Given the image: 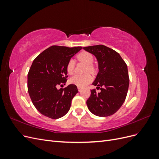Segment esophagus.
<instances>
[{"label":"esophagus","instance_id":"obj_1","mask_svg":"<svg viewBox=\"0 0 159 159\" xmlns=\"http://www.w3.org/2000/svg\"><path fill=\"white\" fill-rule=\"evenodd\" d=\"M78 91H81V90H82V88H80V87H78Z\"/></svg>","mask_w":159,"mask_h":159}]
</instances>
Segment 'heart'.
I'll return each instance as SVG.
<instances>
[{"instance_id": "obj_1", "label": "heart", "mask_w": 159, "mask_h": 159, "mask_svg": "<svg viewBox=\"0 0 159 159\" xmlns=\"http://www.w3.org/2000/svg\"><path fill=\"white\" fill-rule=\"evenodd\" d=\"M77 58L81 62H84V64L88 65L87 71L89 72H93L94 68L92 66L93 63V56L89 52H82L77 56ZM74 66L75 62L74 60H70L66 66V70L68 74L71 75L74 72ZM93 80V77L90 74H87L84 75H74V76L71 77L69 80V82L71 84L75 85L78 87L83 88L86 85L91 83Z\"/></svg>"}]
</instances>
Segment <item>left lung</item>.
<instances>
[{"mask_svg":"<svg viewBox=\"0 0 159 159\" xmlns=\"http://www.w3.org/2000/svg\"><path fill=\"white\" fill-rule=\"evenodd\" d=\"M83 48L94 55L98 60L99 71L92 84L97 86V89L101 88L99 93L91 90L86 102L88 107L97 116H109L117 112L125 100L129 85L127 64L117 52L105 46Z\"/></svg>","mask_w":159,"mask_h":159,"instance_id":"obj_1","label":"left lung"}]
</instances>
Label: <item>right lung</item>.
I'll return each instance as SVG.
<instances>
[{
    "mask_svg": "<svg viewBox=\"0 0 159 159\" xmlns=\"http://www.w3.org/2000/svg\"><path fill=\"white\" fill-rule=\"evenodd\" d=\"M82 47L52 46L33 61L28 74V91L33 105L41 114L59 119L69 111L71 100L78 92L75 85L57 89L66 83V66Z\"/></svg>",
    "mask_w": 159,
    "mask_h": 159,
    "instance_id": "right-lung-1",
    "label": "right lung"
}]
</instances>
